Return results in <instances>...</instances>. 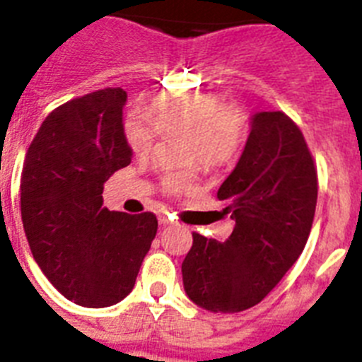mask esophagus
Wrapping results in <instances>:
<instances>
[{
	"instance_id": "1",
	"label": "esophagus",
	"mask_w": 362,
	"mask_h": 362,
	"mask_svg": "<svg viewBox=\"0 0 362 362\" xmlns=\"http://www.w3.org/2000/svg\"><path fill=\"white\" fill-rule=\"evenodd\" d=\"M159 223H161V225H172V223H174V217H172L170 214H161V216H159Z\"/></svg>"
}]
</instances>
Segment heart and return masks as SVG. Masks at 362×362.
Returning a JSON list of instances; mask_svg holds the SVG:
<instances>
[{"label": "heart", "mask_w": 362, "mask_h": 362, "mask_svg": "<svg viewBox=\"0 0 362 362\" xmlns=\"http://www.w3.org/2000/svg\"><path fill=\"white\" fill-rule=\"evenodd\" d=\"M248 119L243 108L221 105L214 92H168L153 99L148 116L130 114L123 121L127 145L134 153H148L161 136H179L181 163L199 161L206 168L228 165L238 158L245 143ZM196 183V170L166 172L161 185L179 194Z\"/></svg>", "instance_id": "b5f03b06"}]
</instances>
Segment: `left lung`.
Instances as JSON below:
<instances>
[{
    "label": "left lung",
    "mask_w": 362,
    "mask_h": 362,
    "mask_svg": "<svg viewBox=\"0 0 362 362\" xmlns=\"http://www.w3.org/2000/svg\"><path fill=\"white\" fill-rule=\"evenodd\" d=\"M235 221L225 243L194 232L185 292L197 306L235 313L264 299L305 250L317 204V168L284 112H259L232 174L217 190Z\"/></svg>",
    "instance_id": "obj_1"
}]
</instances>
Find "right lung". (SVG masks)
Segmentation results:
<instances>
[{
  "mask_svg": "<svg viewBox=\"0 0 362 362\" xmlns=\"http://www.w3.org/2000/svg\"><path fill=\"white\" fill-rule=\"evenodd\" d=\"M123 88H103L50 112L21 172V219L30 252L69 300L105 308L132 292L158 219L103 206V185L129 166Z\"/></svg>",
  "mask_w": 362,
  "mask_h": 362,
  "instance_id": "obj_1",
  "label": "right lung"
}]
</instances>
